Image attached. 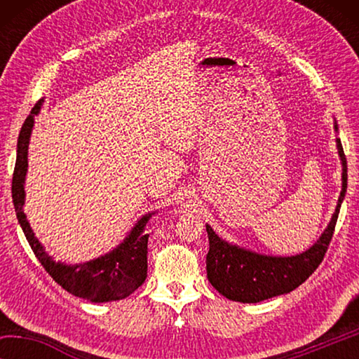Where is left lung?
<instances>
[{
  "label": "left lung",
  "instance_id": "left-lung-1",
  "mask_svg": "<svg viewBox=\"0 0 359 359\" xmlns=\"http://www.w3.org/2000/svg\"><path fill=\"white\" fill-rule=\"evenodd\" d=\"M334 131H339L336 120H334ZM336 145L342 163V190L331 222L327 223L318 241L306 252L293 257H271V255L257 253L222 239L209 224H205L209 238L205 269L210 285L218 293L228 297L229 301L255 304L274 296L287 294L312 276V272L323 261L336 228L340 205L347 193V160L339 137H336Z\"/></svg>",
  "mask_w": 359,
  "mask_h": 359
}]
</instances>
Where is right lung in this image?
<instances>
[{
	"label": "right lung",
	"mask_w": 359,
	"mask_h": 359,
	"mask_svg": "<svg viewBox=\"0 0 359 359\" xmlns=\"http://www.w3.org/2000/svg\"><path fill=\"white\" fill-rule=\"evenodd\" d=\"M42 102L44 100H39L32 109L20 130L19 141H17V158L14 177H12V203L15 208L17 220H19L23 234H25L28 244L32 245L36 258L39 259V263L44 266V269L53 280L62 285L66 291L92 302L125 299L147 278L149 234H145V226L156 212H150L139 218L123 242L102 257L79 264H66L53 259L34 236L25 212H23L25 177L28 171V145L34 126V117L39 115Z\"/></svg>",
	"instance_id": "add662e5"
}]
</instances>
